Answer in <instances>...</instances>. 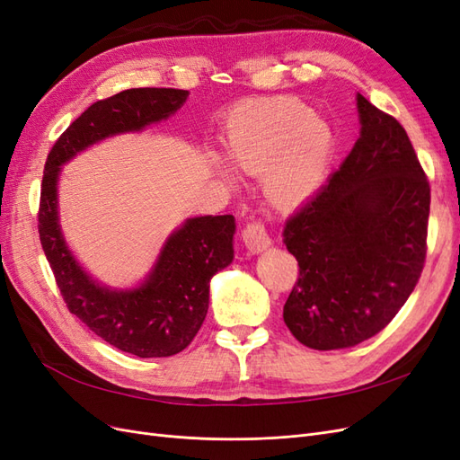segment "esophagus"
<instances>
[{
  "label": "esophagus",
  "instance_id": "34e87169",
  "mask_svg": "<svg viewBox=\"0 0 460 460\" xmlns=\"http://www.w3.org/2000/svg\"><path fill=\"white\" fill-rule=\"evenodd\" d=\"M242 238L247 245V249L252 253H261L267 249L272 242H270V235L267 232V228H264V225L261 220H252L247 222L243 232H242Z\"/></svg>",
  "mask_w": 460,
  "mask_h": 460
}]
</instances>
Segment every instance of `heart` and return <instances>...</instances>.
<instances>
[{
	"instance_id": "b5f03b06",
	"label": "heart",
	"mask_w": 460,
	"mask_h": 460,
	"mask_svg": "<svg viewBox=\"0 0 460 460\" xmlns=\"http://www.w3.org/2000/svg\"><path fill=\"white\" fill-rule=\"evenodd\" d=\"M226 149L238 169L261 174L270 201L291 207L311 198L323 184L336 136L299 100L274 97L234 111L226 122ZM215 164L234 180L228 164L220 159Z\"/></svg>"
}]
</instances>
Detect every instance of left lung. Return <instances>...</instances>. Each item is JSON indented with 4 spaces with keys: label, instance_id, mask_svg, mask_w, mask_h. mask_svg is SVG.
<instances>
[{
    "label": "left lung",
    "instance_id": "left-lung-1",
    "mask_svg": "<svg viewBox=\"0 0 460 460\" xmlns=\"http://www.w3.org/2000/svg\"><path fill=\"white\" fill-rule=\"evenodd\" d=\"M360 136L328 184L291 215L299 278L284 323L318 351L355 347L405 305L426 261L429 182L405 128L357 93Z\"/></svg>",
    "mask_w": 460,
    "mask_h": 460
}]
</instances>
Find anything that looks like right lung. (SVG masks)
Instances as JSON below:
<instances>
[{"instance_id":"1","label":"right lung","mask_w":460,"mask_h":460,"mask_svg":"<svg viewBox=\"0 0 460 460\" xmlns=\"http://www.w3.org/2000/svg\"><path fill=\"white\" fill-rule=\"evenodd\" d=\"M186 97L188 90L132 88L95 102L53 144L41 178L40 243L68 311L109 345L142 358L176 355L196 338L208 309V282L234 259V217L188 218L164 242L142 286L113 291L92 280L66 247L58 180L61 164L76 153L169 119Z\"/></svg>"}]
</instances>
